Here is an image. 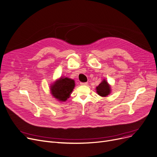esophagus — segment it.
Wrapping results in <instances>:
<instances>
[{
	"mask_svg": "<svg viewBox=\"0 0 157 157\" xmlns=\"http://www.w3.org/2000/svg\"><path fill=\"white\" fill-rule=\"evenodd\" d=\"M80 85H82V86H87V85H88V83L87 82H81Z\"/></svg>",
	"mask_w": 157,
	"mask_h": 157,
	"instance_id": "34e87169",
	"label": "esophagus"
}]
</instances>
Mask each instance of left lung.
Listing matches in <instances>:
<instances>
[{
	"instance_id": "obj_1",
	"label": "left lung",
	"mask_w": 157,
	"mask_h": 157,
	"mask_svg": "<svg viewBox=\"0 0 157 157\" xmlns=\"http://www.w3.org/2000/svg\"><path fill=\"white\" fill-rule=\"evenodd\" d=\"M96 89L97 93L102 97L107 96L111 92L110 86L105 79L102 80L101 82L96 87Z\"/></svg>"
}]
</instances>
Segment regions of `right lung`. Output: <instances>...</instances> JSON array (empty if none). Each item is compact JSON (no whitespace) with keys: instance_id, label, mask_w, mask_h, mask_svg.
Returning <instances> with one entry per match:
<instances>
[{"instance_id":"add662e5","label":"right lung","mask_w":157,"mask_h":157,"mask_svg":"<svg viewBox=\"0 0 157 157\" xmlns=\"http://www.w3.org/2000/svg\"><path fill=\"white\" fill-rule=\"evenodd\" d=\"M75 87V81L68 77H61L50 86V92L55 98L61 101L68 99Z\"/></svg>"}]
</instances>
